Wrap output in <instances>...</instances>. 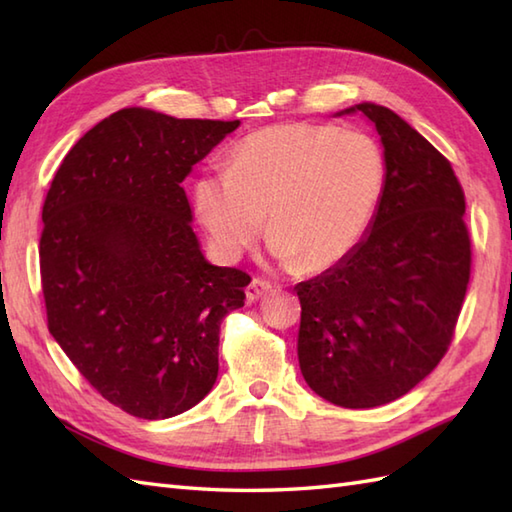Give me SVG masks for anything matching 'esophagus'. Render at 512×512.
<instances>
[{"label": "esophagus", "mask_w": 512, "mask_h": 512, "mask_svg": "<svg viewBox=\"0 0 512 512\" xmlns=\"http://www.w3.org/2000/svg\"><path fill=\"white\" fill-rule=\"evenodd\" d=\"M270 288H273V286H270V281L253 279V281H250V284H248V288H246V301H248V303H255L257 299H262Z\"/></svg>", "instance_id": "1"}]
</instances>
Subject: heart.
Segmentation results:
<instances>
[{"instance_id": "1", "label": "heart", "mask_w": 512, "mask_h": 512, "mask_svg": "<svg viewBox=\"0 0 512 512\" xmlns=\"http://www.w3.org/2000/svg\"><path fill=\"white\" fill-rule=\"evenodd\" d=\"M387 165L376 140L358 129L286 123L246 136L231 167L193 182V206L211 246L237 259L270 235L281 264L317 273L361 242L385 191Z\"/></svg>"}]
</instances>
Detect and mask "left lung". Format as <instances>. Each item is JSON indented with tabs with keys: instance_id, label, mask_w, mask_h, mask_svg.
Masks as SVG:
<instances>
[{
	"instance_id": "obj_1",
	"label": "left lung",
	"mask_w": 512,
	"mask_h": 512,
	"mask_svg": "<svg viewBox=\"0 0 512 512\" xmlns=\"http://www.w3.org/2000/svg\"><path fill=\"white\" fill-rule=\"evenodd\" d=\"M385 191L361 242L339 264L295 286L297 354L308 387L332 405L369 409L405 396L451 343L471 277L464 193L440 151L376 103Z\"/></svg>"
}]
</instances>
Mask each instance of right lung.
Wrapping results in <instances>:
<instances>
[{
    "mask_svg": "<svg viewBox=\"0 0 512 512\" xmlns=\"http://www.w3.org/2000/svg\"><path fill=\"white\" fill-rule=\"evenodd\" d=\"M237 127L125 107L79 138L43 202L50 334L136 418H173L209 394L220 323L244 306L250 277L204 257L182 189Z\"/></svg>",
    "mask_w": 512,
    "mask_h": 512,
    "instance_id": "obj_1",
    "label": "right lung"
}]
</instances>
